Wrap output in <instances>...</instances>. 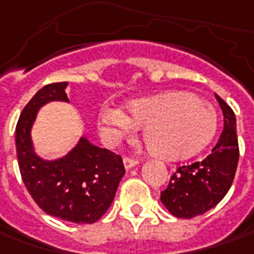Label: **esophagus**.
<instances>
[{"label": "esophagus", "mask_w": 254, "mask_h": 254, "mask_svg": "<svg viewBox=\"0 0 254 254\" xmlns=\"http://www.w3.org/2000/svg\"><path fill=\"white\" fill-rule=\"evenodd\" d=\"M136 164H137V160H135V159H130V157H125V159H124V166H125L127 170L135 167Z\"/></svg>", "instance_id": "1"}]
</instances>
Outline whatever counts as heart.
<instances>
[{
    "mask_svg": "<svg viewBox=\"0 0 254 254\" xmlns=\"http://www.w3.org/2000/svg\"><path fill=\"white\" fill-rule=\"evenodd\" d=\"M127 114L105 107L98 114V129L107 142L129 136L142 127L150 153L163 160H184L199 153L214 139L218 117L214 107L186 91H167L130 101Z\"/></svg>",
    "mask_w": 254,
    "mask_h": 254,
    "instance_id": "obj_1",
    "label": "heart"
}]
</instances>
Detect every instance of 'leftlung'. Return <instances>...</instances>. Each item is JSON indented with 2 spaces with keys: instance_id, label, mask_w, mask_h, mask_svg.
I'll return each mask as SVG.
<instances>
[{
  "instance_id": "left-lung-1",
  "label": "left lung",
  "mask_w": 254,
  "mask_h": 254,
  "mask_svg": "<svg viewBox=\"0 0 254 254\" xmlns=\"http://www.w3.org/2000/svg\"><path fill=\"white\" fill-rule=\"evenodd\" d=\"M223 114V130L211 154L202 162L181 166L171 176L160 201L171 215L190 219L205 214L229 191L239 160L236 118L231 107L215 94Z\"/></svg>"
}]
</instances>
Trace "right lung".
Segmentation results:
<instances>
[{
	"label": "right lung",
	"instance_id": "obj_1",
	"mask_svg": "<svg viewBox=\"0 0 254 254\" xmlns=\"http://www.w3.org/2000/svg\"><path fill=\"white\" fill-rule=\"evenodd\" d=\"M68 83L48 84L26 104L15 129L18 164L23 184L35 202L50 216L73 223H94L110 208L125 167L118 154L80 136L75 146L57 159L35 150L32 127L49 102H70Z\"/></svg>",
	"mask_w": 254,
	"mask_h": 254
}]
</instances>
